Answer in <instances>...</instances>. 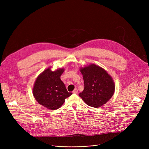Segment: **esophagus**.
I'll use <instances>...</instances> for the list:
<instances>
[{
    "label": "esophagus",
    "instance_id": "obj_1",
    "mask_svg": "<svg viewBox=\"0 0 149 149\" xmlns=\"http://www.w3.org/2000/svg\"><path fill=\"white\" fill-rule=\"evenodd\" d=\"M78 93V90L77 89H74L73 91V93Z\"/></svg>",
    "mask_w": 149,
    "mask_h": 149
}]
</instances>
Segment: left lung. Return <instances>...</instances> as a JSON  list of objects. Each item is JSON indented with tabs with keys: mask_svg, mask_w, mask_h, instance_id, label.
Instances as JSON below:
<instances>
[{
	"mask_svg": "<svg viewBox=\"0 0 149 149\" xmlns=\"http://www.w3.org/2000/svg\"><path fill=\"white\" fill-rule=\"evenodd\" d=\"M84 88L79 96L89 106L99 108L112 97L115 85L112 77L103 68L91 64L80 69Z\"/></svg>",
	"mask_w": 149,
	"mask_h": 149,
	"instance_id": "8db88e82",
	"label": "left lung"
}]
</instances>
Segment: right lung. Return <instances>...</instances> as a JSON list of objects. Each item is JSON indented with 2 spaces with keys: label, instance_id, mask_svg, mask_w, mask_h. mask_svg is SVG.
Returning <instances> with one entry per match:
<instances>
[{
  "label": "right lung",
  "instance_id": "add662e5",
  "mask_svg": "<svg viewBox=\"0 0 149 149\" xmlns=\"http://www.w3.org/2000/svg\"><path fill=\"white\" fill-rule=\"evenodd\" d=\"M51 68L44 70L37 77L33 94L40 104L47 109L55 110L62 106L65 99L72 93L68 92L60 79L64 68L52 71Z\"/></svg>",
  "mask_w": 149,
  "mask_h": 149
}]
</instances>
